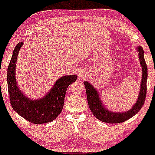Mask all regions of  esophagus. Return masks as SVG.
I'll return each instance as SVG.
<instances>
[{"mask_svg":"<svg viewBox=\"0 0 155 155\" xmlns=\"http://www.w3.org/2000/svg\"><path fill=\"white\" fill-rule=\"evenodd\" d=\"M89 76V74H88L87 71L86 69H82L81 71L79 72V78L80 79H84L86 78H87Z\"/></svg>","mask_w":155,"mask_h":155,"instance_id":"esophagus-1","label":"esophagus"}]
</instances>
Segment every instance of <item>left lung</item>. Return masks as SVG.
<instances>
[{
    "label": "left lung",
    "mask_w": 155,
    "mask_h": 155,
    "mask_svg": "<svg viewBox=\"0 0 155 155\" xmlns=\"http://www.w3.org/2000/svg\"><path fill=\"white\" fill-rule=\"evenodd\" d=\"M136 49L138 54L140 64L142 68V77H141L140 92H139L137 99L130 110L125 112L110 111L104 106L96 88L88 81H84L89 107L93 115L101 121L109 124H118L124 122L138 113L143 105L146 100V96H147L148 69L145 59H144V51L143 50V48L138 45L136 48Z\"/></svg>",
    "instance_id": "8db88e82"
}]
</instances>
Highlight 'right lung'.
<instances>
[{
    "mask_svg": "<svg viewBox=\"0 0 155 155\" xmlns=\"http://www.w3.org/2000/svg\"><path fill=\"white\" fill-rule=\"evenodd\" d=\"M23 42L16 45L7 70L8 91L10 103L17 113L35 124L52 121L62 112L64 96L70 84L77 79V75H66L59 78L46 94L40 98L32 99L20 90L16 80V64Z\"/></svg>",
    "mask_w": 155,
    "mask_h": 155,
    "instance_id": "right-lung-1",
    "label": "right lung"
}]
</instances>
